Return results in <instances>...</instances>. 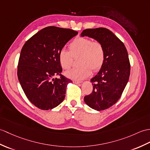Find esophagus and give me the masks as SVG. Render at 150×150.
I'll return each mask as SVG.
<instances>
[{"label": "esophagus", "instance_id": "34e87169", "mask_svg": "<svg viewBox=\"0 0 150 150\" xmlns=\"http://www.w3.org/2000/svg\"><path fill=\"white\" fill-rule=\"evenodd\" d=\"M73 82H74V83H76V84H79V83H82V81H75V80H74V81H73Z\"/></svg>", "mask_w": 150, "mask_h": 150}]
</instances>
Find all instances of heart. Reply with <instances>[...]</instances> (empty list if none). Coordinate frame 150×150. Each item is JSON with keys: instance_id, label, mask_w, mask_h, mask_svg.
Masks as SVG:
<instances>
[{"instance_id": "1", "label": "heart", "mask_w": 150, "mask_h": 150, "mask_svg": "<svg viewBox=\"0 0 150 150\" xmlns=\"http://www.w3.org/2000/svg\"><path fill=\"white\" fill-rule=\"evenodd\" d=\"M69 51L61 48L59 51V64L64 69L70 68L73 64V56H78L79 67L65 73L68 78L75 80L84 79L94 72L99 71L105 59V52L102 43L92 41L88 38H76L69 45Z\"/></svg>"}]
</instances>
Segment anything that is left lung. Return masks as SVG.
Wrapping results in <instances>:
<instances>
[{"label":"left lung","instance_id":"1","mask_svg":"<svg viewBox=\"0 0 150 150\" xmlns=\"http://www.w3.org/2000/svg\"><path fill=\"white\" fill-rule=\"evenodd\" d=\"M81 36H88L102 43L105 59L99 72L91 79L92 93L84 96V102L96 110L112 106L120 98L128 81L130 64L125 45L106 28L83 30Z\"/></svg>","mask_w":150,"mask_h":150}]
</instances>
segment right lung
Listing matches in <instances>:
<instances>
[{"label": "right lung", "instance_id": "right-lung-1", "mask_svg": "<svg viewBox=\"0 0 150 150\" xmlns=\"http://www.w3.org/2000/svg\"><path fill=\"white\" fill-rule=\"evenodd\" d=\"M78 33L54 26L45 27L28 40L20 52L18 81L27 98L41 110L52 109L65 98L70 79L61 75L59 51ZM59 75V78H54Z\"/></svg>", "mask_w": 150, "mask_h": 150}]
</instances>
